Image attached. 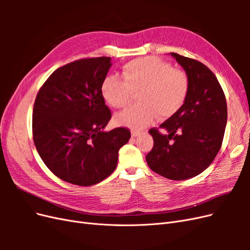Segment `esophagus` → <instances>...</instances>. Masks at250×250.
Segmentation results:
<instances>
[{"mask_svg":"<svg viewBox=\"0 0 250 250\" xmlns=\"http://www.w3.org/2000/svg\"><path fill=\"white\" fill-rule=\"evenodd\" d=\"M131 135H132L133 138L139 137V135H141V132H140V131H137V130H131Z\"/></svg>","mask_w":250,"mask_h":250,"instance_id":"esophagus-1","label":"esophagus"}]
</instances>
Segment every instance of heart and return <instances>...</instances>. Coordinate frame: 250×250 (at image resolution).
Returning a JSON list of instances; mask_svg holds the SVG:
<instances>
[{
	"label": "heart",
	"instance_id": "obj_1",
	"mask_svg": "<svg viewBox=\"0 0 250 250\" xmlns=\"http://www.w3.org/2000/svg\"><path fill=\"white\" fill-rule=\"evenodd\" d=\"M122 76H108L104 79L101 92L110 106L125 108L132 93L138 94L139 104L120 112L116 123L134 129H143L153 122L156 116L169 118L183 106L188 93V77L185 71L173 69L164 60L143 57L124 64Z\"/></svg>",
	"mask_w": 250,
	"mask_h": 250
}]
</instances>
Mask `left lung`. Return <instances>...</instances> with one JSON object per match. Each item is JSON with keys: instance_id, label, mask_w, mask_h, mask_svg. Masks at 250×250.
Here are the masks:
<instances>
[{"instance_id": "8db88e82", "label": "left lung", "mask_w": 250, "mask_h": 250, "mask_svg": "<svg viewBox=\"0 0 250 250\" xmlns=\"http://www.w3.org/2000/svg\"><path fill=\"white\" fill-rule=\"evenodd\" d=\"M188 77L183 106L157 128H151L154 145L147 154L150 169L172 180L197 176L213 163L221 148L228 122V105L218 79L198 60L171 53Z\"/></svg>"}]
</instances>
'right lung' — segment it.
Instances as JSON below:
<instances>
[{
    "mask_svg": "<svg viewBox=\"0 0 250 250\" xmlns=\"http://www.w3.org/2000/svg\"><path fill=\"white\" fill-rule=\"evenodd\" d=\"M110 57L79 59L53 72L37 93L32 132L44 165L66 183L88 187L116 170L128 128L103 131L111 118L101 92Z\"/></svg>",
    "mask_w": 250,
    "mask_h": 250,
    "instance_id": "right-lung-1",
    "label": "right lung"
}]
</instances>
